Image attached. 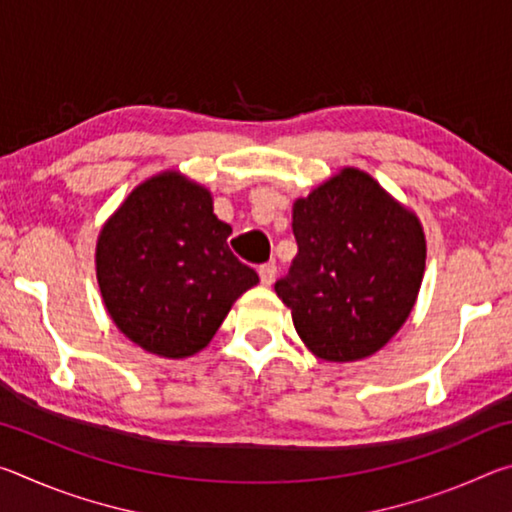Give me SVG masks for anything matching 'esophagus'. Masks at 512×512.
Masks as SVG:
<instances>
[{
  "instance_id": "34e87169",
  "label": "esophagus",
  "mask_w": 512,
  "mask_h": 512,
  "mask_svg": "<svg viewBox=\"0 0 512 512\" xmlns=\"http://www.w3.org/2000/svg\"><path fill=\"white\" fill-rule=\"evenodd\" d=\"M275 273H277V268H275L273 262L259 266V280H262L264 287H271L273 280H275Z\"/></svg>"
}]
</instances>
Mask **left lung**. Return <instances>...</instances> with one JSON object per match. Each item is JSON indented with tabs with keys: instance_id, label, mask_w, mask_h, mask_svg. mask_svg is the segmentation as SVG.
Masks as SVG:
<instances>
[{
	"instance_id": "left-lung-1",
	"label": "left lung",
	"mask_w": 512,
	"mask_h": 512,
	"mask_svg": "<svg viewBox=\"0 0 512 512\" xmlns=\"http://www.w3.org/2000/svg\"><path fill=\"white\" fill-rule=\"evenodd\" d=\"M293 235L298 255L275 293L307 350L343 363L384 348L420 293L427 241L415 212L343 167L293 203Z\"/></svg>"
}]
</instances>
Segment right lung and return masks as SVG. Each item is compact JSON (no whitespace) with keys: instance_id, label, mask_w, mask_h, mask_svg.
<instances>
[{"instance_id":"1","label":"right lung","mask_w":512,"mask_h":512,"mask_svg":"<svg viewBox=\"0 0 512 512\" xmlns=\"http://www.w3.org/2000/svg\"><path fill=\"white\" fill-rule=\"evenodd\" d=\"M210 189L180 171L137 185L97 239V282L112 323L164 359H187L212 341L259 275L228 248Z\"/></svg>"}]
</instances>
